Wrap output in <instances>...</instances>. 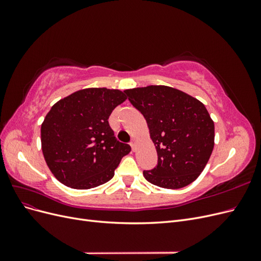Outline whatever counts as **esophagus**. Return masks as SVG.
<instances>
[{
    "mask_svg": "<svg viewBox=\"0 0 261 261\" xmlns=\"http://www.w3.org/2000/svg\"><path fill=\"white\" fill-rule=\"evenodd\" d=\"M136 146H137V140L136 139H132L130 147H132V149L134 150V151H135V150H136Z\"/></svg>",
    "mask_w": 261,
    "mask_h": 261,
    "instance_id": "obj_1",
    "label": "esophagus"
}]
</instances>
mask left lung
<instances>
[{"instance_id":"obj_1","label":"left lung","mask_w":261,"mask_h":261,"mask_svg":"<svg viewBox=\"0 0 261 261\" xmlns=\"http://www.w3.org/2000/svg\"><path fill=\"white\" fill-rule=\"evenodd\" d=\"M146 118L158 153L156 167L144 171L153 185L177 189L200 175L215 146V123L199 100L168 86L124 90Z\"/></svg>"}]
</instances>
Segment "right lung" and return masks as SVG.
Masks as SVG:
<instances>
[{"instance_id":"add662e5","label":"right lung","mask_w":261,"mask_h":261,"mask_svg":"<svg viewBox=\"0 0 261 261\" xmlns=\"http://www.w3.org/2000/svg\"><path fill=\"white\" fill-rule=\"evenodd\" d=\"M125 100L121 90L87 88L51 108L41 125V147L50 171L62 184L89 189L114 176L130 146L115 138L108 120Z\"/></svg>"}]
</instances>
